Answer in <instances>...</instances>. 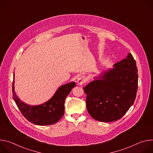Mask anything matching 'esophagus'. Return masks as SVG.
I'll use <instances>...</instances> for the list:
<instances>
[{
    "mask_svg": "<svg viewBox=\"0 0 153 153\" xmlns=\"http://www.w3.org/2000/svg\"><path fill=\"white\" fill-rule=\"evenodd\" d=\"M86 82V78L84 76H80L77 79V83L78 85H82Z\"/></svg>",
    "mask_w": 153,
    "mask_h": 153,
    "instance_id": "34e87169",
    "label": "esophagus"
}]
</instances>
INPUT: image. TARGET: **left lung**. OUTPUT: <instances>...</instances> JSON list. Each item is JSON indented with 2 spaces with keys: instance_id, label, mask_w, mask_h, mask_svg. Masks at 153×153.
Returning <instances> with one entry per match:
<instances>
[{
  "instance_id": "left-lung-1",
  "label": "left lung",
  "mask_w": 153,
  "mask_h": 153,
  "mask_svg": "<svg viewBox=\"0 0 153 153\" xmlns=\"http://www.w3.org/2000/svg\"><path fill=\"white\" fill-rule=\"evenodd\" d=\"M114 67L83 87L87 110L93 119L100 122L120 119L136 97L137 68L132 54L129 53Z\"/></svg>"
}]
</instances>
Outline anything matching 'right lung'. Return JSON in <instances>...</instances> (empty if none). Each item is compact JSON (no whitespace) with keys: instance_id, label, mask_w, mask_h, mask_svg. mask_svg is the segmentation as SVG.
Wrapping results in <instances>:
<instances>
[{"instance_id":"obj_1","label":"right lung","mask_w":153,"mask_h":153,"mask_svg":"<svg viewBox=\"0 0 153 153\" xmlns=\"http://www.w3.org/2000/svg\"><path fill=\"white\" fill-rule=\"evenodd\" d=\"M13 97L19 110L30 122L37 125H50L57 123L63 116L65 100L76 83L73 82L62 85L48 102L39 105L31 106L18 98L14 91V73L13 74Z\"/></svg>"}]
</instances>
